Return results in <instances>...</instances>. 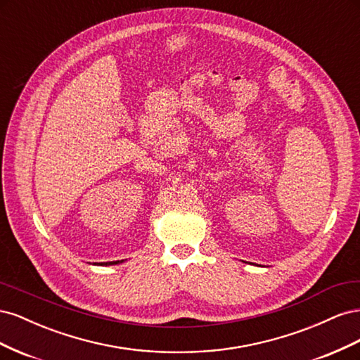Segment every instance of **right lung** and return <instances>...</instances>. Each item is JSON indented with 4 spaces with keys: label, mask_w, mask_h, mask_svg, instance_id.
<instances>
[{
    "label": "right lung",
    "mask_w": 360,
    "mask_h": 360,
    "mask_svg": "<svg viewBox=\"0 0 360 360\" xmlns=\"http://www.w3.org/2000/svg\"><path fill=\"white\" fill-rule=\"evenodd\" d=\"M118 261H110V263H106V264H117Z\"/></svg>",
    "instance_id": "obj_1"
}]
</instances>
